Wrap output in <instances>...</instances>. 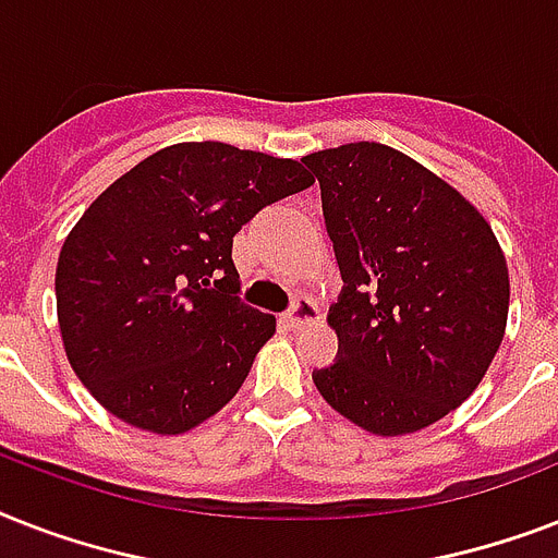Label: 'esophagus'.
Segmentation results:
<instances>
[{"instance_id":"esophagus-1","label":"esophagus","mask_w":558,"mask_h":558,"mask_svg":"<svg viewBox=\"0 0 558 558\" xmlns=\"http://www.w3.org/2000/svg\"><path fill=\"white\" fill-rule=\"evenodd\" d=\"M318 306H315L313 298L306 295H298L295 304H292V310L289 313L280 315V324L283 327H289V330H301V327H306V324L318 322Z\"/></svg>"}]
</instances>
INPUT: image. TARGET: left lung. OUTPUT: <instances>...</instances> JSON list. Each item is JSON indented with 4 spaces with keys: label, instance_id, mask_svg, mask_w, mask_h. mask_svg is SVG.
Wrapping results in <instances>:
<instances>
[{
    "label": "left lung",
    "instance_id": "8db88e82",
    "mask_svg": "<svg viewBox=\"0 0 558 558\" xmlns=\"http://www.w3.org/2000/svg\"><path fill=\"white\" fill-rule=\"evenodd\" d=\"M339 260L336 365L313 373L341 416L402 437L454 411L501 348L510 271L484 214L388 144L310 153Z\"/></svg>",
    "mask_w": 558,
    "mask_h": 558
}]
</instances>
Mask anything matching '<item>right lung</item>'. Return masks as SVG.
<instances>
[{"label": "right lung", "mask_w": 558, "mask_h": 558, "mask_svg": "<svg viewBox=\"0 0 558 558\" xmlns=\"http://www.w3.org/2000/svg\"><path fill=\"white\" fill-rule=\"evenodd\" d=\"M310 185L301 161L182 142L83 210L57 260V324L69 365L109 414L170 437L234 399L275 336V315L236 298L234 234Z\"/></svg>", "instance_id": "obj_1"}]
</instances>
